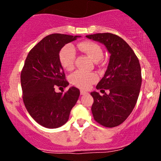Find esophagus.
Returning <instances> with one entry per match:
<instances>
[{
  "mask_svg": "<svg viewBox=\"0 0 161 161\" xmlns=\"http://www.w3.org/2000/svg\"><path fill=\"white\" fill-rule=\"evenodd\" d=\"M80 94L82 95H88V92H86V91H84V90H81L80 91Z\"/></svg>",
  "mask_w": 161,
  "mask_h": 161,
  "instance_id": "34e87169",
  "label": "esophagus"
}]
</instances>
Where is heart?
<instances>
[{"label":"heart","mask_w":161,"mask_h":161,"mask_svg":"<svg viewBox=\"0 0 161 161\" xmlns=\"http://www.w3.org/2000/svg\"><path fill=\"white\" fill-rule=\"evenodd\" d=\"M76 47L82 52L86 53L93 61L97 62L102 58L103 51L98 44L91 41H86L79 43ZM75 59V49L71 45L64 46L60 50L59 53V60L60 64L66 70H71L74 67ZM97 75L94 73H86V72L77 70L70 75V82L75 86L80 88H88L93 83L97 82Z\"/></svg>","instance_id":"b5f03b06"}]
</instances>
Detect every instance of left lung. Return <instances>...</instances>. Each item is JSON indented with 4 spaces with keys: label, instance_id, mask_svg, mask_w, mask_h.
Here are the masks:
<instances>
[{
    "label": "left lung",
    "instance_id": "obj_1",
    "mask_svg": "<svg viewBox=\"0 0 161 161\" xmlns=\"http://www.w3.org/2000/svg\"><path fill=\"white\" fill-rule=\"evenodd\" d=\"M86 37L103 44L110 54L108 69L96 86L97 89H108L110 94L91 93L94 119L105 127L117 126L130 115L137 102L142 86L139 61L130 46L116 35L97 33Z\"/></svg>",
    "mask_w": 161,
    "mask_h": 161
}]
</instances>
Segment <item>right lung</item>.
I'll return each mask as SVG.
<instances>
[{
    "label": "right lung",
    "instance_id": "obj_1",
    "mask_svg": "<svg viewBox=\"0 0 161 161\" xmlns=\"http://www.w3.org/2000/svg\"><path fill=\"white\" fill-rule=\"evenodd\" d=\"M79 36L51 34L29 51L21 72V86L25 108L38 124L48 129L64 125L78 101L80 92L71 87L66 93L55 92L65 88L66 80L59 53L66 44Z\"/></svg>",
    "mask_w": 161,
    "mask_h": 161
}]
</instances>
